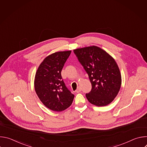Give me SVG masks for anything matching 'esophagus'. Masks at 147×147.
<instances>
[{
  "instance_id": "1",
  "label": "esophagus",
  "mask_w": 147,
  "mask_h": 147,
  "mask_svg": "<svg viewBox=\"0 0 147 147\" xmlns=\"http://www.w3.org/2000/svg\"><path fill=\"white\" fill-rule=\"evenodd\" d=\"M81 91V89L80 87H78L77 89L75 91V92H76V93H79V92H80Z\"/></svg>"
}]
</instances>
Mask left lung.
<instances>
[{
  "instance_id": "1",
  "label": "left lung",
  "mask_w": 147,
  "mask_h": 147,
  "mask_svg": "<svg viewBox=\"0 0 147 147\" xmlns=\"http://www.w3.org/2000/svg\"><path fill=\"white\" fill-rule=\"evenodd\" d=\"M73 51L91 83V91L86 94L87 99L95 106L108 105L118 94L121 84V74L116 61L106 51L96 46Z\"/></svg>"
}]
</instances>
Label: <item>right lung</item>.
Instances as JSON below:
<instances>
[{"label":"right lung","instance_id":"add662e5","mask_svg":"<svg viewBox=\"0 0 147 147\" xmlns=\"http://www.w3.org/2000/svg\"><path fill=\"white\" fill-rule=\"evenodd\" d=\"M71 51L57 52L43 60L38 67L34 80L35 92L49 109L61 112L68 108L74 95L62 80L61 71Z\"/></svg>","mask_w":147,"mask_h":147}]
</instances>
